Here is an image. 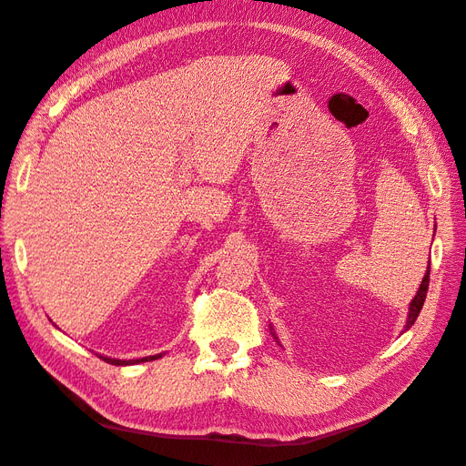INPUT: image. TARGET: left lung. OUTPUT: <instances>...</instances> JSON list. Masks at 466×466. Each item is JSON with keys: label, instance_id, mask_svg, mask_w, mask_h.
Listing matches in <instances>:
<instances>
[{"label": "left lung", "instance_id": "8db88e82", "mask_svg": "<svg viewBox=\"0 0 466 466\" xmlns=\"http://www.w3.org/2000/svg\"><path fill=\"white\" fill-rule=\"evenodd\" d=\"M428 286H430V262H428V270H426L424 278H421V284H420V288H418V291H416V295H414V299L410 301V305H408V317H406V327H404V330L410 329L412 324L416 322V319H418V315H420V311H421V307H424V301H426ZM270 332H272V336H274V340L279 344V338H278V334L274 332L272 324H270ZM279 346H281V344H279Z\"/></svg>", "mask_w": 466, "mask_h": 466}]
</instances>
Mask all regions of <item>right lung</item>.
Masks as SVG:
<instances>
[{
    "instance_id": "obj_1",
    "label": "right lung",
    "mask_w": 466,
    "mask_h": 466,
    "mask_svg": "<svg viewBox=\"0 0 466 466\" xmlns=\"http://www.w3.org/2000/svg\"><path fill=\"white\" fill-rule=\"evenodd\" d=\"M103 358L106 363H112V365H132V363H139V361H153V360H159L163 358V354H157V356H147V358H142V360H116V358H106V356H98Z\"/></svg>"
}]
</instances>
